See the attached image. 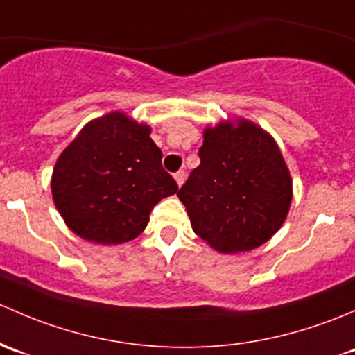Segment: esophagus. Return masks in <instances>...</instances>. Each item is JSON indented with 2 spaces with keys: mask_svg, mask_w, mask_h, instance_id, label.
<instances>
[{
  "mask_svg": "<svg viewBox=\"0 0 355 355\" xmlns=\"http://www.w3.org/2000/svg\"><path fill=\"white\" fill-rule=\"evenodd\" d=\"M174 179H176L178 186H182V182L186 181V173L184 171H178V173L174 174Z\"/></svg>",
  "mask_w": 355,
  "mask_h": 355,
  "instance_id": "1",
  "label": "esophagus"
}]
</instances>
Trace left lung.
Segmentation results:
<instances>
[{
  "mask_svg": "<svg viewBox=\"0 0 355 355\" xmlns=\"http://www.w3.org/2000/svg\"><path fill=\"white\" fill-rule=\"evenodd\" d=\"M200 166L178 191L191 227L220 253L251 251L286 220L292 179L279 145L248 119L205 128Z\"/></svg>",
  "mask_w": 355,
  "mask_h": 355,
  "instance_id": "left-lung-1",
  "label": "left lung"
}]
</instances>
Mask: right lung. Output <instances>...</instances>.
Instances as JSON below:
<instances>
[{
	"label": "right lung",
	"instance_id": "obj_1",
	"mask_svg": "<svg viewBox=\"0 0 355 355\" xmlns=\"http://www.w3.org/2000/svg\"><path fill=\"white\" fill-rule=\"evenodd\" d=\"M51 191L76 236L121 244L144 232L152 208L178 193V184L164 171L150 126L114 111L87 123L64 148Z\"/></svg>",
	"mask_w": 355,
	"mask_h": 355
}]
</instances>
